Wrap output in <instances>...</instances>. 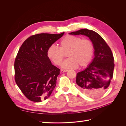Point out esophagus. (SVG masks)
<instances>
[{
  "instance_id": "34e87169",
  "label": "esophagus",
  "mask_w": 126,
  "mask_h": 126,
  "mask_svg": "<svg viewBox=\"0 0 126 126\" xmlns=\"http://www.w3.org/2000/svg\"><path fill=\"white\" fill-rule=\"evenodd\" d=\"M68 71V70H65V69H62L61 70V72H67Z\"/></svg>"
}]
</instances>
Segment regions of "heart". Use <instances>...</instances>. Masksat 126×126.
Here are the masks:
<instances>
[{"label":"heart","instance_id":"obj_1","mask_svg":"<svg viewBox=\"0 0 126 126\" xmlns=\"http://www.w3.org/2000/svg\"><path fill=\"white\" fill-rule=\"evenodd\" d=\"M94 46L88 39L68 35L60 41L59 48L51 45L48 49V58L56 66L62 64L65 55L68 58L64 61L63 67L76 69L79 65L85 67L89 65L94 55Z\"/></svg>","mask_w":126,"mask_h":126}]
</instances>
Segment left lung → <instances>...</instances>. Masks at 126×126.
Instances as JSON below:
<instances>
[{
	"label": "left lung",
	"mask_w": 126,
	"mask_h": 126,
	"mask_svg": "<svg viewBox=\"0 0 126 126\" xmlns=\"http://www.w3.org/2000/svg\"><path fill=\"white\" fill-rule=\"evenodd\" d=\"M69 34L85 35L93 42L94 58L86 69L77 74L76 82L87 96H100L108 89L113 77L115 63L111 49L102 37L93 30L82 29Z\"/></svg>",
	"instance_id": "obj_1"
}]
</instances>
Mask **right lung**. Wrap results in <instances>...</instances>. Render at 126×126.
<instances>
[{
    "instance_id": "add662e5",
    "label": "right lung",
    "mask_w": 126,
    "mask_h": 126,
    "mask_svg": "<svg viewBox=\"0 0 126 126\" xmlns=\"http://www.w3.org/2000/svg\"><path fill=\"white\" fill-rule=\"evenodd\" d=\"M63 34L31 36L19 49L14 63L15 80L29 100L40 102L46 99L55 89L60 69L52 64L47 51Z\"/></svg>"
}]
</instances>
